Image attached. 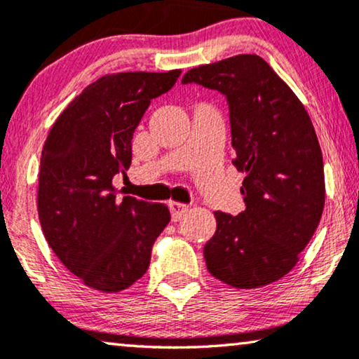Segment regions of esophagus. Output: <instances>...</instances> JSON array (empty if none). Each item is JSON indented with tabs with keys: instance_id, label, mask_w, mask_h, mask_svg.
Here are the masks:
<instances>
[{
	"instance_id": "obj_1",
	"label": "esophagus",
	"mask_w": 359,
	"mask_h": 359,
	"mask_svg": "<svg viewBox=\"0 0 359 359\" xmlns=\"http://www.w3.org/2000/svg\"><path fill=\"white\" fill-rule=\"evenodd\" d=\"M188 209H189L188 204L176 203V201H171L170 203V210H171V217H173V220H180L186 212H188Z\"/></svg>"
}]
</instances>
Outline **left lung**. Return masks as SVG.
<instances>
[{"mask_svg": "<svg viewBox=\"0 0 359 359\" xmlns=\"http://www.w3.org/2000/svg\"><path fill=\"white\" fill-rule=\"evenodd\" d=\"M227 96L233 165L247 176L240 188L247 209L215 210L205 243L209 273L237 289L266 286L287 274L311 242L325 204L322 150L306 107L276 72L242 53L186 72Z\"/></svg>", "mask_w": 359, "mask_h": 359, "instance_id": "1", "label": "left lung"}]
</instances>
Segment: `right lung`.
<instances>
[{
  "instance_id": "right-lung-1",
  "label": "right lung",
  "mask_w": 359,
  "mask_h": 359,
  "mask_svg": "<svg viewBox=\"0 0 359 359\" xmlns=\"http://www.w3.org/2000/svg\"><path fill=\"white\" fill-rule=\"evenodd\" d=\"M181 70L109 73L91 83L53 122L43 144L37 210L57 258L88 287L119 292L144 276L170 209L117 198L116 173L129 170L132 137L154 97Z\"/></svg>"
}]
</instances>
